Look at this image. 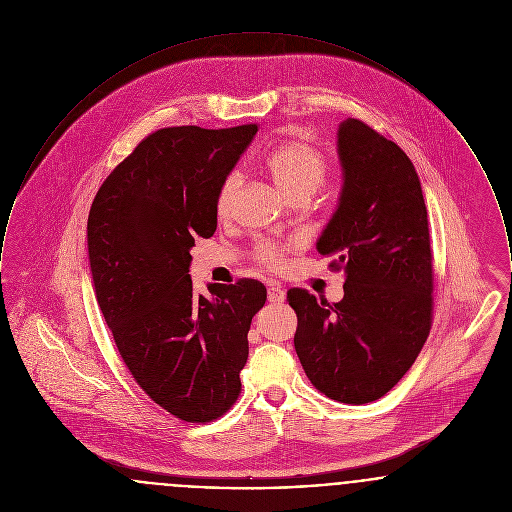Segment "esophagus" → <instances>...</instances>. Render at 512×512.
<instances>
[{"mask_svg": "<svg viewBox=\"0 0 512 512\" xmlns=\"http://www.w3.org/2000/svg\"><path fill=\"white\" fill-rule=\"evenodd\" d=\"M268 300L271 304H281L285 302V291L277 285H269L268 287Z\"/></svg>", "mask_w": 512, "mask_h": 512, "instance_id": "obj_1", "label": "esophagus"}]
</instances>
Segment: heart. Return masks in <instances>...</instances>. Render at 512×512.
Instances as JSON below:
<instances>
[{"label": "heart", "mask_w": 512, "mask_h": 512, "mask_svg": "<svg viewBox=\"0 0 512 512\" xmlns=\"http://www.w3.org/2000/svg\"><path fill=\"white\" fill-rule=\"evenodd\" d=\"M262 167L289 198H310L320 189L329 173V158L320 146L304 138H291L275 144L262 158ZM243 179L237 171H231L219 183L216 194L217 217L225 219L231 214L237 192ZM296 243L260 241L254 246V260L268 269H281L287 262V254Z\"/></svg>", "instance_id": "1"}]
</instances>
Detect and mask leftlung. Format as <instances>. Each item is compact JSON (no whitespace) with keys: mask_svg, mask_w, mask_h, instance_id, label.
<instances>
[{"mask_svg":"<svg viewBox=\"0 0 512 512\" xmlns=\"http://www.w3.org/2000/svg\"><path fill=\"white\" fill-rule=\"evenodd\" d=\"M341 202L318 250L345 271L329 304L289 289L295 350L312 385L337 403L366 404L410 370L433 320V254L418 173L403 150L360 119L339 127Z\"/></svg>","mask_w":512,"mask_h":512,"instance_id":"8db88e82","label":"left lung"}]
</instances>
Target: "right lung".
<instances>
[{
    "label": "right lung",
    "mask_w": 512,
    "mask_h": 512,
    "mask_svg": "<svg viewBox=\"0 0 512 512\" xmlns=\"http://www.w3.org/2000/svg\"><path fill=\"white\" fill-rule=\"evenodd\" d=\"M258 125L165 127L138 142L88 214L94 293L140 389L190 424L214 422L241 395L248 329L266 304L256 279L192 289L190 248L216 233V194Z\"/></svg>",
    "instance_id": "right-lung-1"
}]
</instances>
